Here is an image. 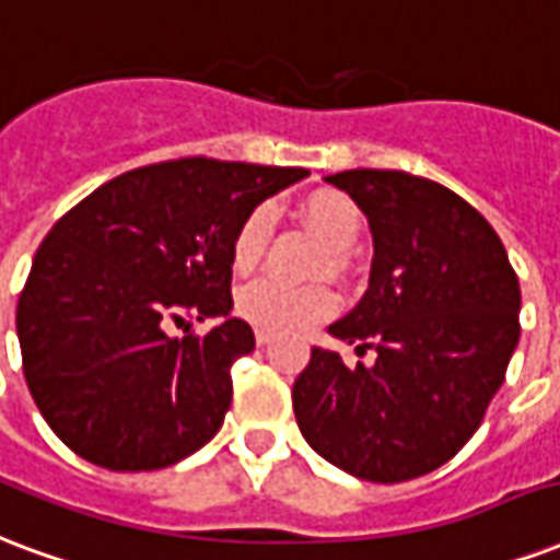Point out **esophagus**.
I'll return each mask as SVG.
<instances>
[{
  "mask_svg": "<svg viewBox=\"0 0 560 560\" xmlns=\"http://www.w3.org/2000/svg\"><path fill=\"white\" fill-rule=\"evenodd\" d=\"M271 342V334L268 330H256V345H268Z\"/></svg>",
  "mask_w": 560,
  "mask_h": 560,
  "instance_id": "esophagus-1",
  "label": "esophagus"
}]
</instances>
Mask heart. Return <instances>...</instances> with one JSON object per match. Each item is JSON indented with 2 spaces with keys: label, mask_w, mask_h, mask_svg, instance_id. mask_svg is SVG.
<instances>
[{
  "label": "heart",
  "mask_w": 560,
  "mask_h": 560,
  "mask_svg": "<svg viewBox=\"0 0 560 560\" xmlns=\"http://www.w3.org/2000/svg\"><path fill=\"white\" fill-rule=\"evenodd\" d=\"M301 218L334 254L351 250L363 233V215L348 195L336 188H322L301 200ZM271 209L254 206L242 224L235 226L233 245H230V262L238 275H250L262 262L271 238ZM339 298L330 285L322 283H283L275 277H265L245 285L235 295V313L245 322L256 325L268 334H304L318 322H325L336 313Z\"/></svg>",
  "instance_id": "1"
}]
</instances>
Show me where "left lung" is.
Returning a JSON list of instances; mask_svg holds the SVG:
<instances>
[{
  "mask_svg": "<svg viewBox=\"0 0 560 560\" xmlns=\"http://www.w3.org/2000/svg\"><path fill=\"white\" fill-rule=\"evenodd\" d=\"M327 183L351 195L375 238L363 301L330 334L377 357L345 365L313 348L292 407L325 460L398 485L434 472L478 431L520 342V283L502 238L452 188L372 167Z\"/></svg>",
  "mask_w": 560,
  "mask_h": 560,
  "instance_id": "obj_1",
  "label": "left lung"
}]
</instances>
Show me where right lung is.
I'll return each mask as SVG.
<instances>
[{
	"instance_id": "1",
	"label": "right lung",
	"mask_w": 560,
	"mask_h": 560,
	"mask_svg": "<svg viewBox=\"0 0 560 560\" xmlns=\"http://www.w3.org/2000/svg\"><path fill=\"white\" fill-rule=\"evenodd\" d=\"M306 174L188 155L126 171L58 218L20 292L16 336L28 393L70 452L147 472L218 434L230 369L256 339L242 318L209 334L191 322L233 310L235 226Z\"/></svg>"
}]
</instances>
